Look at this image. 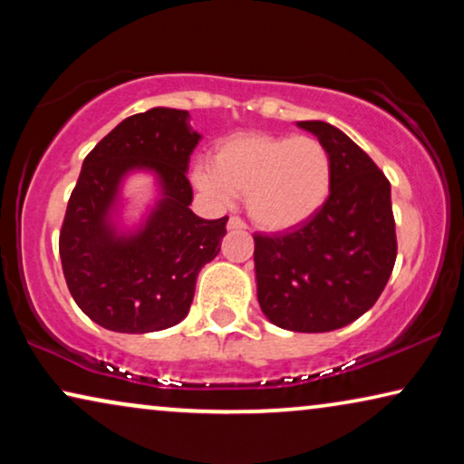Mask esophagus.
<instances>
[{
	"mask_svg": "<svg viewBox=\"0 0 464 464\" xmlns=\"http://www.w3.org/2000/svg\"><path fill=\"white\" fill-rule=\"evenodd\" d=\"M245 221L238 219V218H230L227 219V230L230 232H237V230H245Z\"/></svg>",
	"mask_w": 464,
	"mask_h": 464,
	"instance_id": "obj_1",
	"label": "esophagus"
}]
</instances>
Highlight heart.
<instances>
[{
    "label": "heart",
    "instance_id": "obj_1",
    "mask_svg": "<svg viewBox=\"0 0 464 464\" xmlns=\"http://www.w3.org/2000/svg\"><path fill=\"white\" fill-rule=\"evenodd\" d=\"M194 186L213 198L246 196V211L266 232L313 219L329 198L332 160L319 139L246 132L226 139L211 169L198 167Z\"/></svg>",
    "mask_w": 464,
    "mask_h": 464
}]
</instances>
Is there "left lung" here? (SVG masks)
Here are the masks:
<instances>
[{"mask_svg": "<svg viewBox=\"0 0 464 464\" xmlns=\"http://www.w3.org/2000/svg\"><path fill=\"white\" fill-rule=\"evenodd\" d=\"M325 145L329 198L291 232L256 234L257 302L272 325L302 334L346 327L382 294L397 257L391 183L370 156L335 126L297 122Z\"/></svg>", "mask_w": 464, "mask_h": 464, "instance_id": "obj_1", "label": "left lung"}]
</instances>
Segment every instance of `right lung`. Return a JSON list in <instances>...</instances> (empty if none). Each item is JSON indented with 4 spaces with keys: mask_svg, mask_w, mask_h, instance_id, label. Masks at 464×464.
Wrapping results in <instances>:
<instances>
[{
    "mask_svg": "<svg viewBox=\"0 0 464 464\" xmlns=\"http://www.w3.org/2000/svg\"><path fill=\"white\" fill-rule=\"evenodd\" d=\"M200 132L186 110L151 107L126 118L84 158L59 238L63 275L88 319L118 334H151L186 319L202 266L218 257L226 221L192 205L189 156ZM155 177L137 222L123 218V181Z\"/></svg>",
    "mask_w": 464,
    "mask_h": 464,
    "instance_id": "obj_1",
    "label": "right lung"
}]
</instances>
